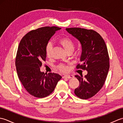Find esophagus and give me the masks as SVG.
Masks as SVG:
<instances>
[{
	"label": "esophagus",
	"instance_id": "1",
	"mask_svg": "<svg viewBox=\"0 0 123 123\" xmlns=\"http://www.w3.org/2000/svg\"><path fill=\"white\" fill-rule=\"evenodd\" d=\"M63 79H71V78H74V76L72 75H66L62 77Z\"/></svg>",
	"mask_w": 123,
	"mask_h": 123
}]
</instances>
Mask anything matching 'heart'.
<instances>
[{
  "instance_id": "b5f03b06",
  "label": "heart",
  "mask_w": 123,
  "mask_h": 123,
  "mask_svg": "<svg viewBox=\"0 0 123 123\" xmlns=\"http://www.w3.org/2000/svg\"><path fill=\"white\" fill-rule=\"evenodd\" d=\"M59 43L68 52L70 51L74 50V43L71 38L67 37L61 38L59 40ZM52 49H53V44L52 43L49 42L46 44L45 47V53L48 57H49L51 56ZM57 69L62 72H66L68 70V67L63 64L59 65L57 66Z\"/></svg>"
}]
</instances>
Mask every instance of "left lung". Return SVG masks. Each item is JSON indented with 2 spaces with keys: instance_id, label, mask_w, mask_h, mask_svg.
<instances>
[{
  "instance_id": "obj_1",
  "label": "left lung",
  "mask_w": 123,
  "mask_h": 123,
  "mask_svg": "<svg viewBox=\"0 0 123 123\" xmlns=\"http://www.w3.org/2000/svg\"><path fill=\"white\" fill-rule=\"evenodd\" d=\"M66 30L81 45V64H78L77 68L88 72L85 78L75 75L79 86L74 90V93L82 99L90 98L103 87L108 74L109 57L107 48L100 35L92 30L73 27Z\"/></svg>"
}]
</instances>
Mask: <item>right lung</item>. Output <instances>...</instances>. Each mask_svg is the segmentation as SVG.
I'll list each match as a JSON object with an SVG mask.
<instances>
[{
	"label": "right lung",
	"mask_w": 123,
	"mask_h": 123,
	"mask_svg": "<svg viewBox=\"0 0 123 123\" xmlns=\"http://www.w3.org/2000/svg\"><path fill=\"white\" fill-rule=\"evenodd\" d=\"M61 28L46 26L27 33L18 46L15 65L20 82L30 95L44 98L53 92L61 75L54 73L44 74L40 71L42 61H45V47L56 31Z\"/></svg>",
	"instance_id": "add662e5"
}]
</instances>
